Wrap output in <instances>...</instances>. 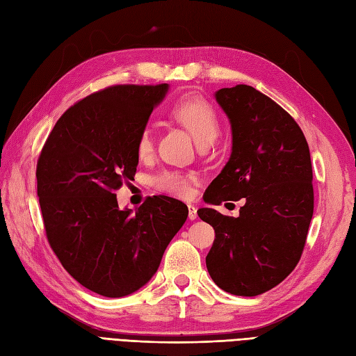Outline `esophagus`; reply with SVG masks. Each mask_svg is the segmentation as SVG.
Listing matches in <instances>:
<instances>
[{
    "label": "esophagus",
    "instance_id": "esophagus-1",
    "mask_svg": "<svg viewBox=\"0 0 356 356\" xmlns=\"http://www.w3.org/2000/svg\"><path fill=\"white\" fill-rule=\"evenodd\" d=\"M197 207L194 206V204H188V218L191 221H194V220H197Z\"/></svg>",
    "mask_w": 356,
    "mask_h": 356
}]
</instances>
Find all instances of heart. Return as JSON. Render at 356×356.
I'll use <instances>...</instances> for the list:
<instances>
[{
	"mask_svg": "<svg viewBox=\"0 0 356 356\" xmlns=\"http://www.w3.org/2000/svg\"><path fill=\"white\" fill-rule=\"evenodd\" d=\"M171 114L184 124L194 136L197 144L215 140L218 135V115L213 106L198 95H185L172 105ZM153 152L152 127L145 126L136 138V153L140 158H147ZM153 185L162 193L177 197H188L191 194V181L188 176L177 171H163L153 179Z\"/></svg>",
	"mask_w": 356,
	"mask_h": 356,
	"instance_id": "heart-1",
	"label": "heart"
}]
</instances>
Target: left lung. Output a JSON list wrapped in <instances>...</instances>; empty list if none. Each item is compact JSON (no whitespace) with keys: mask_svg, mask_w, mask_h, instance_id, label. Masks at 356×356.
<instances>
[{"mask_svg":"<svg viewBox=\"0 0 356 356\" xmlns=\"http://www.w3.org/2000/svg\"><path fill=\"white\" fill-rule=\"evenodd\" d=\"M232 154L204 193L207 204L243 198L239 216L212 207L198 216L215 230L209 275L232 295L257 296L295 269L313 218V168L304 132L287 111L251 86L221 88Z\"/></svg>","mask_w":356,"mask_h":356,"instance_id":"obj_1","label":"left lung"}]
</instances>
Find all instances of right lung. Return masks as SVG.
Returning <instances> with one entry per match:
<instances>
[{"label": "right lung", "mask_w": 356, "mask_h": 356, "mask_svg": "<svg viewBox=\"0 0 356 356\" xmlns=\"http://www.w3.org/2000/svg\"><path fill=\"white\" fill-rule=\"evenodd\" d=\"M168 91L113 86L70 106L38 161V197L52 251L72 277L106 298L134 293L156 273L188 218L176 198L153 195L135 209L114 194L134 180L136 138Z\"/></svg>", "instance_id": "add662e5"}]
</instances>
